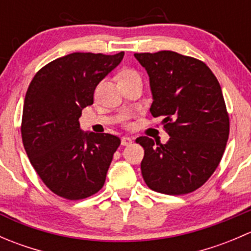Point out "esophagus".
<instances>
[{
	"label": "esophagus",
	"mask_w": 251,
	"mask_h": 251,
	"mask_svg": "<svg viewBox=\"0 0 251 251\" xmlns=\"http://www.w3.org/2000/svg\"><path fill=\"white\" fill-rule=\"evenodd\" d=\"M131 143H132V138L128 137V136H124V137L121 138V144H123V146H130Z\"/></svg>",
	"instance_id": "esophagus-1"
}]
</instances>
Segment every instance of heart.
<instances>
[{"mask_svg": "<svg viewBox=\"0 0 251 251\" xmlns=\"http://www.w3.org/2000/svg\"><path fill=\"white\" fill-rule=\"evenodd\" d=\"M136 74L135 72H131V70H126V72H124L123 74L120 75V78H125V77H130V76H135Z\"/></svg>", "mask_w": 251, "mask_h": 251, "instance_id": "heart-1", "label": "heart"}]
</instances>
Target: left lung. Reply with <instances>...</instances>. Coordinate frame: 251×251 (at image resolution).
I'll list each match as a JSON object with an SVG mask.
<instances>
[{"label":"left lung","instance_id":"obj_1","mask_svg":"<svg viewBox=\"0 0 251 251\" xmlns=\"http://www.w3.org/2000/svg\"><path fill=\"white\" fill-rule=\"evenodd\" d=\"M147 70L153 103L170 138L165 144L141 136V163L147 186L181 196L201 187L221 161L229 135V118L221 86L205 63L173 50L135 53Z\"/></svg>","mask_w":251,"mask_h":251}]
</instances>
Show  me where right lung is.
<instances>
[{"label": "right lung", "instance_id": "obj_1", "mask_svg": "<svg viewBox=\"0 0 251 251\" xmlns=\"http://www.w3.org/2000/svg\"><path fill=\"white\" fill-rule=\"evenodd\" d=\"M124 58L72 53L36 73L24 100L22 138L31 165L57 196L78 201L103 187L120 138L83 132L78 118L98 83Z\"/></svg>", "mask_w": 251, "mask_h": 251}]
</instances>
